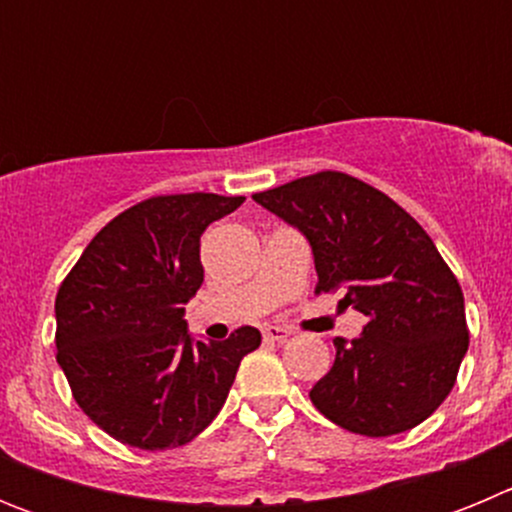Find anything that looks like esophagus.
<instances>
[{"mask_svg":"<svg viewBox=\"0 0 512 512\" xmlns=\"http://www.w3.org/2000/svg\"><path fill=\"white\" fill-rule=\"evenodd\" d=\"M289 336H292V330L289 328H279V325H269V328H264L266 341L284 343V341H289Z\"/></svg>","mask_w":512,"mask_h":512,"instance_id":"1","label":"esophagus"}]
</instances>
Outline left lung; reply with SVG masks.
I'll list each match as a JSON object with an SVG mask.
<instances>
[{
	"mask_svg": "<svg viewBox=\"0 0 512 512\" xmlns=\"http://www.w3.org/2000/svg\"><path fill=\"white\" fill-rule=\"evenodd\" d=\"M253 200L305 233L315 292H343L364 333L336 338V361L310 390L328 420L395 436L436 413L469 348L459 279L431 235L387 194L343 171H318Z\"/></svg>",
	"mask_w": 512,
	"mask_h": 512,
	"instance_id": "obj_1",
	"label": "left lung"
}]
</instances>
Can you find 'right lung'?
<instances>
[{"mask_svg": "<svg viewBox=\"0 0 512 512\" xmlns=\"http://www.w3.org/2000/svg\"><path fill=\"white\" fill-rule=\"evenodd\" d=\"M246 197L158 194L92 238L56 295V359L76 405L107 436L164 451L200 436L225 405L251 325L194 343L184 302L205 282L200 238Z\"/></svg>", "mask_w": 512, "mask_h": 512, "instance_id": "1", "label": "right lung"}]
</instances>
